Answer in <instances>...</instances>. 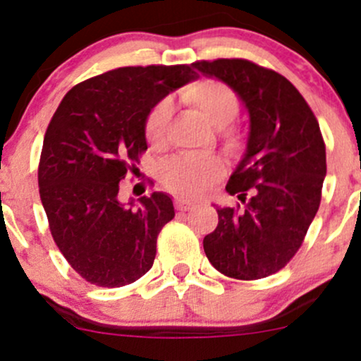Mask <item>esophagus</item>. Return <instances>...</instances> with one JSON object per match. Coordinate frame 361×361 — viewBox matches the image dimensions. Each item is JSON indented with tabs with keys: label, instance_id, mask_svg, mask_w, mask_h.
<instances>
[{
	"label": "esophagus",
	"instance_id": "esophagus-1",
	"mask_svg": "<svg viewBox=\"0 0 361 361\" xmlns=\"http://www.w3.org/2000/svg\"><path fill=\"white\" fill-rule=\"evenodd\" d=\"M176 209L178 210H181V212H186V210H192V209H195V205L193 202H188V200H183V198H176Z\"/></svg>",
	"mask_w": 361,
	"mask_h": 361
}]
</instances>
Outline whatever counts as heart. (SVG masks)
I'll list each match as a JSON object with an SVG mask.
<instances>
[{"mask_svg":"<svg viewBox=\"0 0 361 361\" xmlns=\"http://www.w3.org/2000/svg\"><path fill=\"white\" fill-rule=\"evenodd\" d=\"M183 100L200 111L210 126L226 127L239 109L238 97L227 85L215 80H202L183 93ZM171 103L159 102L146 118V137L152 146L163 142ZM224 176V164L215 156H176L161 168V181L173 193L186 198L202 197Z\"/></svg>","mask_w":361,"mask_h":361,"instance_id":"obj_1","label":"heart"}]
</instances>
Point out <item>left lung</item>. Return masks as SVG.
I'll list each match as a JSON object with an SVG mask.
<instances>
[{"instance_id":"1","label":"left lung","mask_w":361,"mask_h":361,"mask_svg":"<svg viewBox=\"0 0 361 361\" xmlns=\"http://www.w3.org/2000/svg\"><path fill=\"white\" fill-rule=\"evenodd\" d=\"M238 94L247 115L246 149L226 190L243 207H217L204 238L212 267L238 280L273 275L299 251L321 204L326 147L307 102L281 74L244 59L193 62Z\"/></svg>"}]
</instances>
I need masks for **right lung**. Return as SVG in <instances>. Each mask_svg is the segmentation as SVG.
Segmentation results:
<instances>
[{"label": "right lung", "mask_w": 361, "mask_h": 361, "mask_svg": "<svg viewBox=\"0 0 361 361\" xmlns=\"http://www.w3.org/2000/svg\"><path fill=\"white\" fill-rule=\"evenodd\" d=\"M197 78L185 64L118 68L76 85L57 106L40 156V200L57 247L90 283L123 287L151 270L173 200L152 192L123 204L118 183L147 149L149 111Z\"/></svg>", "instance_id": "add662e5"}]
</instances>
